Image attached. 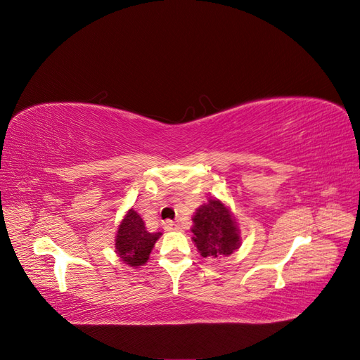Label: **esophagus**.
<instances>
[{
    "mask_svg": "<svg viewBox=\"0 0 360 360\" xmlns=\"http://www.w3.org/2000/svg\"><path fill=\"white\" fill-rule=\"evenodd\" d=\"M163 228H165L167 231H181V225L179 222H172V221H167L163 224Z\"/></svg>",
    "mask_w": 360,
    "mask_h": 360,
    "instance_id": "34e87169",
    "label": "esophagus"
}]
</instances>
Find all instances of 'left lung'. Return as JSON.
Here are the masks:
<instances>
[{
    "label": "left lung",
    "instance_id": "1",
    "mask_svg": "<svg viewBox=\"0 0 360 360\" xmlns=\"http://www.w3.org/2000/svg\"><path fill=\"white\" fill-rule=\"evenodd\" d=\"M192 221V240L201 257H228L240 248L242 238L237 222L222 201L209 200L198 207Z\"/></svg>",
    "mask_w": 360,
    "mask_h": 360
}]
</instances>
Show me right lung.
I'll use <instances>...</instances> for the list:
<instances>
[{
	"instance_id": "add662e5",
	"label": "right lung",
	"mask_w": 360,
	"mask_h": 360,
	"mask_svg": "<svg viewBox=\"0 0 360 360\" xmlns=\"http://www.w3.org/2000/svg\"><path fill=\"white\" fill-rule=\"evenodd\" d=\"M162 233L147 231L146 224L134 209L123 217L115 236V252L130 267L144 266Z\"/></svg>"
}]
</instances>
